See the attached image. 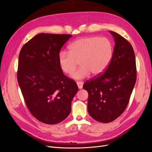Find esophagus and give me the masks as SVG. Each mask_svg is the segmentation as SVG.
<instances>
[{
    "mask_svg": "<svg viewBox=\"0 0 152 152\" xmlns=\"http://www.w3.org/2000/svg\"><path fill=\"white\" fill-rule=\"evenodd\" d=\"M77 84L79 89H82V86H83V82L81 81H78V82H77Z\"/></svg>",
    "mask_w": 152,
    "mask_h": 152,
    "instance_id": "34e87169",
    "label": "esophagus"
}]
</instances>
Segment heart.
I'll list each match as a JSON object with an SVG mask.
<instances>
[{"label":"heart","instance_id":"b5f03b06","mask_svg":"<svg viewBox=\"0 0 152 152\" xmlns=\"http://www.w3.org/2000/svg\"><path fill=\"white\" fill-rule=\"evenodd\" d=\"M113 55V45L107 37H85L69 45V52L61 50L58 55L59 65L66 74H72L78 64L80 67L72 74L75 79H82L91 73L94 76L103 73Z\"/></svg>","mask_w":152,"mask_h":152}]
</instances>
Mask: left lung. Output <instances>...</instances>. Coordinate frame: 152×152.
I'll list each match as a JSON object with an SVG mask.
<instances>
[{"label": "left lung", "mask_w": 152, "mask_h": 152, "mask_svg": "<svg viewBox=\"0 0 152 152\" xmlns=\"http://www.w3.org/2000/svg\"><path fill=\"white\" fill-rule=\"evenodd\" d=\"M113 55L108 66L83 85L89 94L87 110L91 117L100 122L115 120L126 110L136 81L134 50L128 41L116 32Z\"/></svg>", "instance_id": "left-lung-1"}]
</instances>
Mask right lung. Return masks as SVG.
Returning a JSON list of instances; mask_svg holds the SVG:
<instances>
[{
	"mask_svg": "<svg viewBox=\"0 0 152 152\" xmlns=\"http://www.w3.org/2000/svg\"><path fill=\"white\" fill-rule=\"evenodd\" d=\"M70 34H39L21 48L17 78L27 108L47 124L62 122L71 112L76 82L60 68L58 55Z\"/></svg>",
	"mask_w": 152,
	"mask_h": 152,
	"instance_id": "obj_1",
	"label": "right lung"
}]
</instances>
